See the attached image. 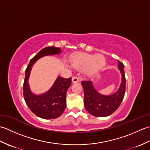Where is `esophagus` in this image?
Here are the masks:
<instances>
[{"mask_svg":"<svg viewBox=\"0 0 150 150\" xmlns=\"http://www.w3.org/2000/svg\"><path fill=\"white\" fill-rule=\"evenodd\" d=\"M71 81L73 83H75V82H78L79 81V79L77 77V76H73V77H72Z\"/></svg>","mask_w":150,"mask_h":150,"instance_id":"34e87169","label":"esophagus"}]
</instances>
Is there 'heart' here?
Wrapping results in <instances>:
<instances>
[{
    "instance_id": "obj_1",
    "label": "heart",
    "mask_w": 150,
    "mask_h": 150,
    "mask_svg": "<svg viewBox=\"0 0 150 150\" xmlns=\"http://www.w3.org/2000/svg\"><path fill=\"white\" fill-rule=\"evenodd\" d=\"M71 66L75 69H84L87 73L93 75L98 72L106 65V59L102 55H90L85 53H79L69 59Z\"/></svg>"
}]
</instances>
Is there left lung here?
Segmentation results:
<instances>
[{
	"mask_svg": "<svg viewBox=\"0 0 150 150\" xmlns=\"http://www.w3.org/2000/svg\"><path fill=\"white\" fill-rule=\"evenodd\" d=\"M118 67L122 74V82L116 93L111 95H103L95 90L91 81H84L81 84L84 89V106L88 112L95 117H107L115 112L120 106L126 91L124 66L118 61Z\"/></svg>",
	"mask_w": 150,
	"mask_h": 150,
	"instance_id": "1",
	"label": "left lung"
}]
</instances>
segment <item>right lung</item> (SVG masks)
<instances>
[{
  "mask_svg": "<svg viewBox=\"0 0 150 150\" xmlns=\"http://www.w3.org/2000/svg\"><path fill=\"white\" fill-rule=\"evenodd\" d=\"M59 47H46L41 50L31 59L26 69V75L23 84V95L25 102L30 110L42 119H52L60 117L66 106V91L71 84V78L57 77L55 83L46 93L35 95L31 92L28 80L31 67L37 60L46 55H52L60 53Z\"/></svg>",
  "mask_w": 150,
  "mask_h": 150,
  "instance_id": "add662e5",
  "label": "right lung"
}]
</instances>
